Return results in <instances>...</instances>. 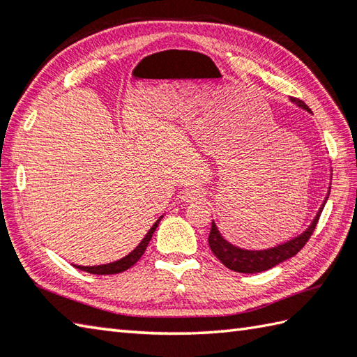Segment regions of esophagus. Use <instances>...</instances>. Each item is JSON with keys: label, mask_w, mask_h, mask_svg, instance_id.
<instances>
[{"label": "esophagus", "mask_w": 357, "mask_h": 357, "mask_svg": "<svg viewBox=\"0 0 357 357\" xmlns=\"http://www.w3.org/2000/svg\"><path fill=\"white\" fill-rule=\"evenodd\" d=\"M200 197H202V194L199 190H188L183 194V202H188V204H190V202H196Z\"/></svg>", "instance_id": "1"}]
</instances>
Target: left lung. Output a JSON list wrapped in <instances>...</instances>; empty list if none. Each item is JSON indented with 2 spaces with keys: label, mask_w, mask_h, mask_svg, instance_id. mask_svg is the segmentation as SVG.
<instances>
[{
  "label": "left lung",
  "mask_w": 357,
  "mask_h": 357,
  "mask_svg": "<svg viewBox=\"0 0 357 357\" xmlns=\"http://www.w3.org/2000/svg\"><path fill=\"white\" fill-rule=\"evenodd\" d=\"M291 100L294 104H297L300 109L311 112L303 100H300V99H291ZM329 191H331V186H329L324 204H321V206L319 208L317 214H315V218L311 222V225H309L303 233L298 234V236L292 238L291 241L283 242V244H278L277 247L264 248V250H247V248H241L238 245H233L231 242H228L224 236H222L220 231L218 230L216 224H214V220H213L210 236H208V244H210L211 252L216 255L218 259L225 267L230 268V271L239 272V273H258V272H264V271H268V268L278 266L280 262L295 257V255H297L301 248L305 247L307 239L311 238L312 231L315 230V225H317V222H319L320 214H321V211H324V206L328 200Z\"/></svg>",
  "instance_id": "1"
}]
</instances>
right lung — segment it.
<instances>
[{"label": "right lung", "instance_id": "add662e5", "mask_svg": "<svg viewBox=\"0 0 357 357\" xmlns=\"http://www.w3.org/2000/svg\"><path fill=\"white\" fill-rule=\"evenodd\" d=\"M161 218H163V216H161ZM161 218L157 219L155 224L151 227V230L146 233V236L143 238V241H141L139 244L135 248H133V250L129 255H126L124 258L109 262V264H100V266H76V264H73V266L76 268H80V271L89 272V273H93V275H113V273H121V272L127 271V268L132 267L141 257H143V253L146 252V247H147V244H149V241L152 239V234L155 233Z\"/></svg>", "mask_w": 357, "mask_h": 357}]
</instances>
